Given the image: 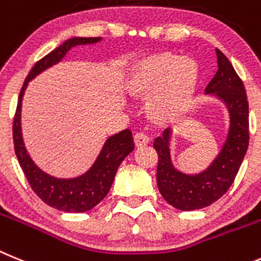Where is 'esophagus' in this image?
<instances>
[{
	"instance_id": "1",
	"label": "esophagus",
	"mask_w": 261,
	"mask_h": 261,
	"mask_svg": "<svg viewBox=\"0 0 261 261\" xmlns=\"http://www.w3.org/2000/svg\"><path fill=\"white\" fill-rule=\"evenodd\" d=\"M134 142H135V146L137 147H143L146 146V144H148L149 138L147 137L146 134L138 133L135 134V137H134Z\"/></svg>"
}]
</instances>
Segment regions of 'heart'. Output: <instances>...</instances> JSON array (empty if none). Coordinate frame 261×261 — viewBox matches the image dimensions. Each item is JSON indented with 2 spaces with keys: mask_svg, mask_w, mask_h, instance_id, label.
<instances>
[{
  "mask_svg": "<svg viewBox=\"0 0 261 261\" xmlns=\"http://www.w3.org/2000/svg\"><path fill=\"white\" fill-rule=\"evenodd\" d=\"M199 68L193 59L162 51L138 60L126 88L133 98L147 101L149 121L160 126L178 122L193 108Z\"/></svg>",
  "mask_w": 261,
  "mask_h": 261,
  "instance_id": "heart-1",
  "label": "heart"
}]
</instances>
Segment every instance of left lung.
<instances>
[{
	"mask_svg": "<svg viewBox=\"0 0 261 261\" xmlns=\"http://www.w3.org/2000/svg\"><path fill=\"white\" fill-rule=\"evenodd\" d=\"M215 54L218 71L206 88V94L223 103L228 115L227 133L218 153L205 169L185 173L172 162L173 133L167 128L153 142L159 155V192L169 205L184 212L202 209L221 198L234 182L248 148L246 89L230 60L218 48H215Z\"/></svg>",
	"mask_w": 261,
	"mask_h": 261,
	"instance_id": "1",
	"label": "left lung"
}]
</instances>
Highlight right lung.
Returning <instances> with one entry per match:
<instances>
[{"label":"right lung","mask_w":261,"mask_h":261,"mask_svg":"<svg viewBox=\"0 0 261 261\" xmlns=\"http://www.w3.org/2000/svg\"><path fill=\"white\" fill-rule=\"evenodd\" d=\"M101 40L102 38H83V36H74L65 40L63 44L56 47L54 51L49 52L48 55L44 56L34 65L24 80L18 98L17 112L13 124L14 149L18 163L36 196L48 206L62 212H88L105 198L112 188L115 173L121 163L135 148L133 133L126 128L114 135H110L105 140L94 163L84 173L74 177H55L40 169L27 151L23 134H22V101L29 83L34 80L38 74L62 62L69 49L77 46L94 44Z\"/></svg>","instance_id":"add662e5"}]
</instances>
